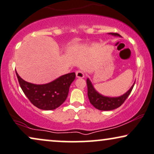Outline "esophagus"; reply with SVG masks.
Here are the masks:
<instances>
[{
    "label": "esophagus",
    "instance_id": "1",
    "mask_svg": "<svg viewBox=\"0 0 154 154\" xmlns=\"http://www.w3.org/2000/svg\"><path fill=\"white\" fill-rule=\"evenodd\" d=\"M76 76L77 78H83L85 77V74L82 70H77L76 71Z\"/></svg>",
    "mask_w": 154,
    "mask_h": 154
}]
</instances>
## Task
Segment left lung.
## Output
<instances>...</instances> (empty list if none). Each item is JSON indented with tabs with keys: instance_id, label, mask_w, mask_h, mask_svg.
<instances>
[{
	"instance_id": "8db88e82",
	"label": "left lung",
	"mask_w": 154,
	"mask_h": 154,
	"mask_svg": "<svg viewBox=\"0 0 154 154\" xmlns=\"http://www.w3.org/2000/svg\"><path fill=\"white\" fill-rule=\"evenodd\" d=\"M109 34L115 36H120L119 34L116 33V32H109ZM134 84L135 82L134 83V85H132L129 90L122 96L118 97H107L99 94L93 87L92 84L91 83L90 80L87 79V95H88L89 102L95 108L99 110L109 111L119 107L124 102V101L126 100V98L129 97L134 86Z\"/></svg>"
}]
</instances>
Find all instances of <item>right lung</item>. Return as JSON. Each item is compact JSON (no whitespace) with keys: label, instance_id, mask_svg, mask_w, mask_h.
Masks as SVG:
<instances>
[{"label":"right lung","instance_id":"add662e5","mask_svg":"<svg viewBox=\"0 0 154 154\" xmlns=\"http://www.w3.org/2000/svg\"><path fill=\"white\" fill-rule=\"evenodd\" d=\"M19 85L25 96L40 109L52 110L59 107L67 99L69 86L75 79V73H68L45 85H34L17 75Z\"/></svg>","mask_w":154,"mask_h":154}]
</instances>
